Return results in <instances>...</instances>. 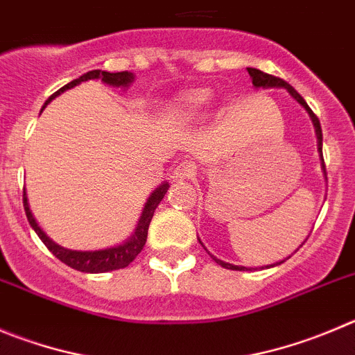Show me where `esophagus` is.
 <instances>
[{
	"instance_id": "34e87169",
	"label": "esophagus",
	"mask_w": 355,
	"mask_h": 355,
	"mask_svg": "<svg viewBox=\"0 0 355 355\" xmlns=\"http://www.w3.org/2000/svg\"><path fill=\"white\" fill-rule=\"evenodd\" d=\"M194 173H196V164L193 161H182L180 164L175 166L171 178L173 180H187V178L194 177Z\"/></svg>"
}]
</instances>
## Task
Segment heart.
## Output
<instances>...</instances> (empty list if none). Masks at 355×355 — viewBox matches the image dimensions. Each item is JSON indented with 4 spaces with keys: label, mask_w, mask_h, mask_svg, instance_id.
<instances>
[{
    "label": "heart",
    "mask_w": 355,
    "mask_h": 355,
    "mask_svg": "<svg viewBox=\"0 0 355 355\" xmlns=\"http://www.w3.org/2000/svg\"><path fill=\"white\" fill-rule=\"evenodd\" d=\"M208 101H210V94L207 91H201V89L187 91L180 98V108L187 114H194V112L201 110Z\"/></svg>",
    "instance_id": "heart-1"
}]
</instances>
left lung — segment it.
Returning a JSON list of instances; mask_svg holds the SVG:
<instances>
[{
  "label": "left lung",
  "instance_id": "obj_1",
  "mask_svg": "<svg viewBox=\"0 0 355 355\" xmlns=\"http://www.w3.org/2000/svg\"><path fill=\"white\" fill-rule=\"evenodd\" d=\"M247 71H248V75H250V78H252V85H254V87H256V89H286V91L289 92V94L293 96V98L296 99L297 103H300L301 107H303L304 110H306V114L310 115V119H312L313 128H315V135H317V150H319L320 164H322L324 177H326V166H324V157H322V129H320V122H319V119H317V115L313 114L312 110H310V107H308L306 101H304V99L301 98L300 92H297L296 89L293 87V85L287 84L286 80H282V78H278V77H273V75H268V73L261 71V69H257V68H247ZM326 180H327V178H326ZM198 240H200V238H198ZM200 243H201V240H200ZM201 245H203V243H201ZM203 247H205V245H203ZM205 250H207V248H205ZM208 254H210V252H208ZM210 256H211V254H210ZM211 259H214L215 263L218 264V266L226 268V270H234V271H252V270H256V268L236 266V264L226 263V261L217 259V257H215V256H211ZM284 261H286V259H284ZM284 261H278V263H273V264H270V266H263V268L278 266V264H282Z\"/></svg>",
  "mask_w": 355,
  "mask_h": 355
}]
</instances>
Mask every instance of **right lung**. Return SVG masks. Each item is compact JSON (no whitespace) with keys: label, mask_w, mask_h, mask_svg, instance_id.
<instances>
[{"label":"right lung","mask_w":355,"mask_h":355,"mask_svg":"<svg viewBox=\"0 0 355 355\" xmlns=\"http://www.w3.org/2000/svg\"><path fill=\"white\" fill-rule=\"evenodd\" d=\"M99 80L103 84L112 85V87H129L135 80V75L131 71H119V73H110V71H101V69H92V71L84 73L82 77L75 78L69 84H66L64 87H61L59 91H55L51 98L47 99V103L43 105V108L47 107L49 103L59 96L61 92L68 91V89L75 87V85L82 84V82L87 80ZM168 187L170 184L168 182H162L155 191H152V194L148 196L147 203H145L144 211H141L140 218H138L137 230L131 236L128 238L122 243L114 245V247L108 248H99V250H71V248H64L61 245H58L55 241H52L47 234L43 233L42 227L38 226L36 223V218L33 217L31 208H29L28 203V196H26V189H24V210H26V217H28L29 224L35 230V233L38 234L40 240L45 243V247L58 257L59 261H62L64 264H68L69 268L78 271H84V273H107V271H114V270H121V268H125L129 263H132V259L141 252V248H144L145 241H147V233H148V226H150V220L154 217V211L157 208V205L161 203L164 194L168 193Z\"/></svg>","instance_id":"1"}]
</instances>
